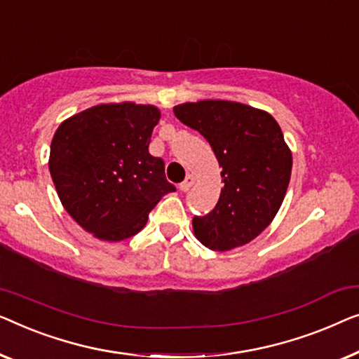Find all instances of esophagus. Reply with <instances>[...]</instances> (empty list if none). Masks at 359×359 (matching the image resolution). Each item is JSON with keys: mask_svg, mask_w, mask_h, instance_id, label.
<instances>
[{"mask_svg": "<svg viewBox=\"0 0 359 359\" xmlns=\"http://www.w3.org/2000/svg\"><path fill=\"white\" fill-rule=\"evenodd\" d=\"M194 182H195V177H194V175H191V174H189V175H187V177H185V180L182 182V184L179 185V189H180L182 191H187V190L190 189L191 185H194Z\"/></svg>", "mask_w": 359, "mask_h": 359, "instance_id": "1", "label": "esophagus"}]
</instances>
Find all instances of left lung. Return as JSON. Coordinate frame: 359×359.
I'll use <instances>...</instances> for the list:
<instances>
[{
    "label": "left lung",
    "instance_id": "obj_1",
    "mask_svg": "<svg viewBox=\"0 0 359 359\" xmlns=\"http://www.w3.org/2000/svg\"><path fill=\"white\" fill-rule=\"evenodd\" d=\"M182 123L203 135L218 159L224 187L215 210L195 216V237L211 250L249 244L270 226L285 200L292 156L276 120L232 100L175 105Z\"/></svg>",
    "mask_w": 359,
    "mask_h": 359
}]
</instances>
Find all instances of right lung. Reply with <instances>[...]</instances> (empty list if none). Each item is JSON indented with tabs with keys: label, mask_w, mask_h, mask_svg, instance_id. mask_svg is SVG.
<instances>
[{
	"label": "right lung",
	"mask_w": 359,
	"mask_h": 359,
	"mask_svg": "<svg viewBox=\"0 0 359 359\" xmlns=\"http://www.w3.org/2000/svg\"><path fill=\"white\" fill-rule=\"evenodd\" d=\"M161 112L135 102L100 104L65 120L50 146L48 169L63 208L100 241L138 234L149 211L175 191L164 161L149 154Z\"/></svg>",
	"instance_id": "add662e5"
}]
</instances>
